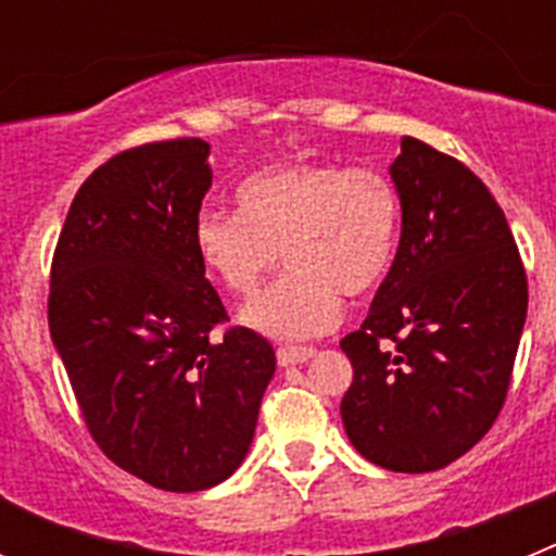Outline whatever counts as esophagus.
<instances>
[{
    "label": "esophagus",
    "instance_id": "1",
    "mask_svg": "<svg viewBox=\"0 0 556 556\" xmlns=\"http://www.w3.org/2000/svg\"><path fill=\"white\" fill-rule=\"evenodd\" d=\"M314 348H278V365L281 367H289V365H303V362H308V358L314 356Z\"/></svg>",
    "mask_w": 556,
    "mask_h": 556
}]
</instances>
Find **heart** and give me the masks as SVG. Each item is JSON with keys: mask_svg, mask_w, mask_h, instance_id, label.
<instances>
[{"mask_svg": "<svg viewBox=\"0 0 556 556\" xmlns=\"http://www.w3.org/2000/svg\"><path fill=\"white\" fill-rule=\"evenodd\" d=\"M236 208L194 219V253L230 294L250 298L278 264L287 273L242 312L273 339H306L339 317V294L365 298L381 283L401 233V194L381 169L287 161L236 186Z\"/></svg>", "mask_w": 556, "mask_h": 556, "instance_id": "heart-1", "label": "heart"}]
</instances>
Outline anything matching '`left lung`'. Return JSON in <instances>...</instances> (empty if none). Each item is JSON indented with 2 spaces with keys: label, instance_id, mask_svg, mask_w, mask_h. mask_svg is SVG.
Segmentation results:
<instances>
[{
  "label": "left lung",
  "instance_id": "left-lung-1",
  "mask_svg": "<svg viewBox=\"0 0 556 556\" xmlns=\"http://www.w3.org/2000/svg\"><path fill=\"white\" fill-rule=\"evenodd\" d=\"M401 242L362 328L342 424L358 454L429 473L495 424L527 323V273L488 186L456 159L404 136L390 166Z\"/></svg>",
  "mask_w": 556,
  "mask_h": 556
}]
</instances>
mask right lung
Wrapping results in <instances>:
<instances>
[{"instance_id": "obj_1", "label": "right lung", "mask_w": 556, "mask_h": 556, "mask_svg": "<svg viewBox=\"0 0 556 556\" xmlns=\"http://www.w3.org/2000/svg\"><path fill=\"white\" fill-rule=\"evenodd\" d=\"M203 139L141 144L88 175L52 258L49 333L88 431L127 473L208 490L248 454L275 351L228 317L194 253Z\"/></svg>"}]
</instances>
